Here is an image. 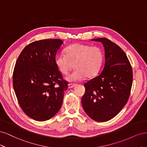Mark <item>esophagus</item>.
I'll list each match as a JSON object with an SVG mask.
<instances>
[{
    "instance_id": "1",
    "label": "esophagus",
    "mask_w": 147,
    "mask_h": 147,
    "mask_svg": "<svg viewBox=\"0 0 147 147\" xmlns=\"http://www.w3.org/2000/svg\"><path fill=\"white\" fill-rule=\"evenodd\" d=\"M76 86V84H68V88H72Z\"/></svg>"
}]
</instances>
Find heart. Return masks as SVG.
Returning <instances> with one entry per match:
<instances>
[{
  "mask_svg": "<svg viewBox=\"0 0 147 147\" xmlns=\"http://www.w3.org/2000/svg\"><path fill=\"white\" fill-rule=\"evenodd\" d=\"M65 53L66 55L60 54L57 56L55 63L60 71L65 75L68 74L73 67L76 68L66 78L68 81H80L86 77L91 78L99 71L103 54L99 47L75 43L68 47Z\"/></svg>",
  "mask_w": 147,
  "mask_h": 147,
  "instance_id": "1",
  "label": "heart"
}]
</instances>
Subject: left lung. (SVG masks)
Instances as JSON below:
<instances>
[{"instance_id":"left-lung-1","label":"left lung","mask_w":147,"mask_h":147,"mask_svg":"<svg viewBox=\"0 0 147 147\" xmlns=\"http://www.w3.org/2000/svg\"><path fill=\"white\" fill-rule=\"evenodd\" d=\"M105 48L102 71L84 84L82 98L84 111L94 121H106L116 116L128 100L132 84V71L125 52L106 38L92 39Z\"/></svg>"}]
</instances>
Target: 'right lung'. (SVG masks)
Returning a JSON list of instances; mask_svg holds the SVG:
<instances>
[{
    "instance_id": "add662e5",
    "label": "right lung",
    "mask_w": 147,
    "mask_h": 147,
    "mask_svg": "<svg viewBox=\"0 0 147 147\" xmlns=\"http://www.w3.org/2000/svg\"><path fill=\"white\" fill-rule=\"evenodd\" d=\"M63 44L59 39L34 41L22 50L16 62L14 90L24 112L35 120H49L62 105L68 82L63 80L55 60Z\"/></svg>"
}]
</instances>
